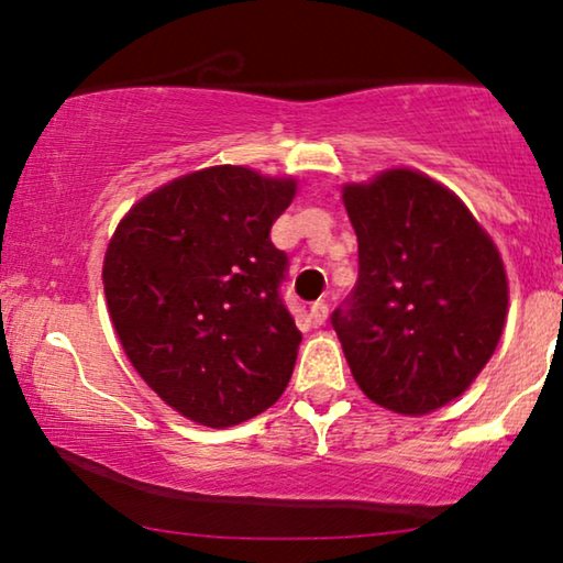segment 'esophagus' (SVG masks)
Segmentation results:
<instances>
[{"instance_id":"obj_1","label":"esophagus","mask_w":563,"mask_h":563,"mask_svg":"<svg viewBox=\"0 0 563 563\" xmlns=\"http://www.w3.org/2000/svg\"><path fill=\"white\" fill-rule=\"evenodd\" d=\"M310 318L314 325H322L328 320V305L325 302H312L310 305Z\"/></svg>"}]
</instances>
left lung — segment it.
I'll use <instances>...</instances> for the list:
<instances>
[{"instance_id":"8db88e82","label":"left lung","mask_w":563,"mask_h":563,"mask_svg":"<svg viewBox=\"0 0 563 563\" xmlns=\"http://www.w3.org/2000/svg\"><path fill=\"white\" fill-rule=\"evenodd\" d=\"M358 282L330 314L361 391L402 415L449 405L495 353L507 314L499 251L461 199L391 168L343 187Z\"/></svg>"}]
</instances>
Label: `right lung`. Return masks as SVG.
I'll use <instances>...</instances> for the list:
<instances>
[{
    "instance_id": "right-lung-1",
    "label": "right lung",
    "mask_w": 563,
    "mask_h": 563,
    "mask_svg": "<svg viewBox=\"0 0 563 563\" xmlns=\"http://www.w3.org/2000/svg\"><path fill=\"white\" fill-rule=\"evenodd\" d=\"M295 191V179L205 168L143 197L107 245L104 297L130 364L199 426L264 412L295 372L289 258L268 235Z\"/></svg>"
}]
</instances>
